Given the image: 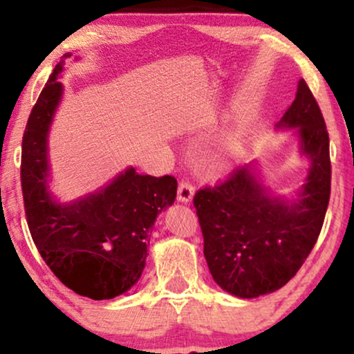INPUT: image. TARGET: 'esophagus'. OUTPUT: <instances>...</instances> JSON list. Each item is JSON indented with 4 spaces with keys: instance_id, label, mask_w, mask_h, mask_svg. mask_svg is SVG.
I'll return each mask as SVG.
<instances>
[{
    "instance_id": "1",
    "label": "esophagus",
    "mask_w": 354,
    "mask_h": 354,
    "mask_svg": "<svg viewBox=\"0 0 354 354\" xmlns=\"http://www.w3.org/2000/svg\"><path fill=\"white\" fill-rule=\"evenodd\" d=\"M194 196V188L193 185L188 181H181L180 188H178V200L181 203H191Z\"/></svg>"
}]
</instances>
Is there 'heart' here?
I'll list each match as a JSON object with an SVG mask.
<instances>
[{"label":"heart","mask_w":354,"mask_h":354,"mask_svg":"<svg viewBox=\"0 0 354 354\" xmlns=\"http://www.w3.org/2000/svg\"><path fill=\"white\" fill-rule=\"evenodd\" d=\"M243 141H245V131H243V128L233 129L228 136L223 138L216 148V160L219 163L225 165L230 160H234L238 156Z\"/></svg>","instance_id":"obj_1"}]
</instances>
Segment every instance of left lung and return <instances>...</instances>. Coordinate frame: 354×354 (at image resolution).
Returning <instances> with one entry per match:
<instances>
[{"label": "left lung", "mask_w": 354, "mask_h": 354, "mask_svg": "<svg viewBox=\"0 0 354 354\" xmlns=\"http://www.w3.org/2000/svg\"><path fill=\"white\" fill-rule=\"evenodd\" d=\"M276 129H295L298 151L308 161L301 188L290 196L273 193L251 161L194 196L209 273L221 290L243 299L273 293L298 273L330 201V138L304 80Z\"/></svg>", "instance_id": "left-lung-1"}]
</instances>
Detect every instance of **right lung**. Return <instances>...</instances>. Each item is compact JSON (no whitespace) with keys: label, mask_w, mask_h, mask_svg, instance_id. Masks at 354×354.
Returning <instances> with one entry per match:
<instances>
[{"label":"right lung","mask_w":354,"mask_h":354,"mask_svg":"<svg viewBox=\"0 0 354 354\" xmlns=\"http://www.w3.org/2000/svg\"><path fill=\"white\" fill-rule=\"evenodd\" d=\"M63 56L28 118L21 188L28 226L44 263L81 296L113 299L141 278L156 216L174 203L173 176L140 174L133 166L91 193L59 201L51 191L50 131L63 100ZM76 59H80L76 56Z\"/></svg>","instance_id":"right-lung-1"}]
</instances>
